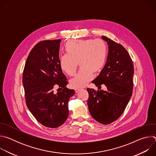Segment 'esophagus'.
Here are the masks:
<instances>
[{"label":"esophagus","mask_w":156,"mask_h":156,"mask_svg":"<svg viewBox=\"0 0 156 156\" xmlns=\"http://www.w3.org/2000/svg\"><path fill=\"white\" fill-rule=\"evenodd\" d=\"M75 93H78V92L80 91V89L76 88V89H75Z\"/></svg>","instance_id":"34e87169"}]
</instances>
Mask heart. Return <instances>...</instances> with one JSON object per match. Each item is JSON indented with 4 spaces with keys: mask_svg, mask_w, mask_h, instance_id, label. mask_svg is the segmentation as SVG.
<instances>
[{
    "mask_svg": "<svg viewBox=\"0 0 156 156\" xmlns=\"http://www.w3.org/2000/svg\"><path fill=\"white\" fill-rule=\"evenodd\" d=\"M67 54L59 58L62 70L69 76L76 72L78 62L81 69L70 80V85L73 88H81L91 81L93 73L99 72L105 65L107 57V47L105 42L100 39H88L70 42L66 44Z\"/></svg>",
    "mask_w": 156,
    "mask_h": 156,
    "instance_id": "obj_1",
    "label": "heart"
}]
</instances>
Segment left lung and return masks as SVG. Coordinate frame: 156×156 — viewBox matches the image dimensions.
<instances>
[{
	"mask_svg": "<svg viewBox=\"0 0 156 156\" xmlns=\"http://www.w3.org/2000/svg\"><path fill=\"white\" fill-rule=\"evenodd\" d=\"M102 39L108 46L107 62L92 83L98 88L105 84L107 90L96 91L87 88V105L93 118L107 125L121 116L132 96L134 66L123 46L105 36H102Z\"/></svg>",
	"mask_w": 156,
	"mask_h": 156,
	"instance_id": "8db88e82",
	"label": "left lung"
}]
</instances>
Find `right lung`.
Instances as JSON below:
<instances>
[{"label":"right lung","mask_w":156,"mask_h":156,"mask_svg":"<svg viewBox=\"0 0 156 156\" xmlns=\"http://www.w3.org/2000/svg\"><path fill=\"white\" fill-rule=\"evenodd\" d=\"M61 39L41 41L32 49L27 59L23 73V84L27 105L42 125L57 128L69 115L68 102L75 94L62 73L59 62ZM63 88L55 94L54 85Z\"/></svg>","instance_id":"obj_1"}]
</instances>
